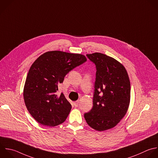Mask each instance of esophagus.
I'll use <instances>...</instances> for the list:
<instances>
[{
  "label": "esophagus",
  "mask_w": 158,
  "mask_h": 158,
  "mask_svg": "<svg viewBox=\"0 0 158 158\" xmlns=\"http://www.w3.org/2000/svg\"><path fill=\"white\" fill-rule=\"evenodd\" d=\"M74 106H75V107H78V104H79V101H75V102H74Z\"/></svg>",
  "instance_id": "obj_1"
}]
</instances>
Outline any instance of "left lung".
Masks as SVG:
<instances>
[{
  "label": "left lung",
  "mask_w": 158,
  "mask_h": 158,
  "mask_svg": "<svg viewBox=\"0 0 158 158\" xmlns=\"http://www.w3.org/2000/svg\"><path fill=\"white\" fill-rule=\"evenodd\" d=\"M96 66L93 107L84 114L93 129L104 131L115 127L125 115L130 99V83L125 67L104 54H86Z\"/></svg>",
  "instance_id": "obj_1"
}]
</instances>
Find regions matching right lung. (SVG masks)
<instances>
[{"label":"right lung","mask_w":158,"mask_h":158,"mask_svg":"<svg viewBox=\"0 0 158 158\" xmlns=\"http://www.w3.org/2000/svg\"><path fill=\"white\" fill-rule=\"evenodd\" d=\"M86 61L83 55L54 51L34 62L26 79L23 96L28 110L38 122L54 127L66 120L72 106L62 93L57 96L58 85L70 71Z\"/></svg>","instance_id":"obj_1"}]
</instances>
